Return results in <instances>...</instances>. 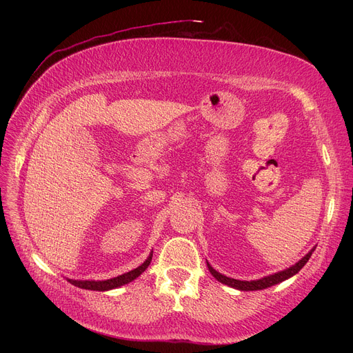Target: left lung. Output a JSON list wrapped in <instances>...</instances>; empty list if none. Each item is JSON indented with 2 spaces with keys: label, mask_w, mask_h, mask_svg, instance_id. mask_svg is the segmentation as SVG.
Segmentation results:
<instances>
[{
  "label": "left lung",
  "mask_w": 353,
  "mask_h": 353,
  "mask_svg": "<svg viewBox=\"0 0 353 353\" xmlns=\"http://www.w3.org/2000/svg\"><path fill=\"white\" fill-rule=\"evenodd\" d=\"M314 249H316V246H313V248L301 259V261H299L298 263L292 265L290 268H288V269H285V270H281V272H277V273H273V274H269V276H265V277H261V279L250 281V282H249V281L233 279V277H228V276H225V274L219 273L216 269H213L212 265H210L208 261H206V263H208V268H209L210 273L213 274L214 279L219 281L220 283L228 285V286H230V288H233V289H237V290H243V292L263 290V289H268V288L274 286V285L281 283V282H285V281L289 279V277H292V276H294L296 273H298V272L307 263V261L310 259L312 253L314 252Z\"/></svg>",
  "instance_id": "1"
}]
</instances>
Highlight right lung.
Here are the masks:
<instances>
[{"mask_svg": "<svg viewBox=\"0 0 353 353\" xmlns=\"http://www.w3.org/2000/svg\"><path fill=\"white\" fill-rule=\"evenodd\" d=\"M152 257H153V252H150V254H148V257L139 268L130 270L127 273H123L117 277H111V279H107V281H76V279H68V277H65V279L71 285L81 288V289H87V290L105 292V290H111V289H117L120 286H124L130 282H133L134 279H137V277L148 268V265H150Z\"/></svg>", "mask_w": 353, "mask_h": 353, "instance_id": "1", "label": "right lung"}]
</instances>
